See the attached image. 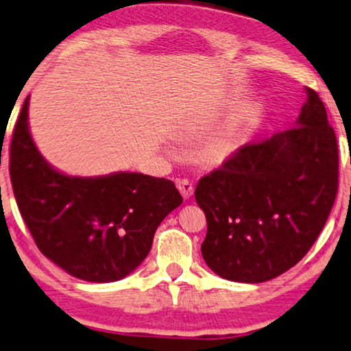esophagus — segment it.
<instances>
[{"mask_svg": "<svg viewBox=\"0 0 351 351\" xmlns=\"http://www.w3.org/2000/svg\"><path fill=\"white\" fill-rule=\"evenodd\" d=\"M176 186H178L180 193L183 194V197H184V199H188V197L193 196V193H194V186H193V183H191L189 180H180L178 183H176Z\"/></svg>", "mask_w": 351, "mask_h": 351, "instance_id": "1", "label": "esophagus"}]
</instances>
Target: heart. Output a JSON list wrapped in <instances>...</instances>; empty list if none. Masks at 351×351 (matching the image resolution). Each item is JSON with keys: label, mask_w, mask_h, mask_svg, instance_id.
I'll return each instance as SVG.
<instances>
[{"label": "heart", "mask_w": 351, "mask_h": 351, "mask_svg": "<svg viewBox=\"0 0 351 351\" xmlns=\"http://www.w3.org/2000/svg\"><path fill=\"white\" fill-rule=\"evenodd\" d=\"M230 150V145L227 141H217L215 144H212L210 147V154L214 155V157H223V155H227V152Z\"/></svg>", "instance_id": "1"}]
</instances>
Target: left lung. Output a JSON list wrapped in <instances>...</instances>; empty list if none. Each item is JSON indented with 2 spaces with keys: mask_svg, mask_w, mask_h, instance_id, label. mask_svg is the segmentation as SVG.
<instances>
[{
  "mask_svg": "<svg viewBox=\"0 0 351 351\" xmlns=\"http://www.w3.org/2000/svg\"><path fill=\"white\" fill-rule=\"evenodd\" d=\"M339 189V147L317 92L295 126L241 145L202 176L196 202L207 219L206 264L232 282L261 283L303 259Z\"/></svg>",
  "mask_w": 351,
  "mask_h": 351,
  "instance_id": "left-lung-1",
  "label": "left lung"
}]
</instances>
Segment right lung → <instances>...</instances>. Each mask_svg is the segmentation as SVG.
I'll list each match as a JSON object with an SVG mask.
<instances>
[{
  "mask_svg": "<svg viewBox=\"0 0 351 351\" xmlns=\"http://www.w3.org/2000/svg\"><path fill=\"white\" fill-rule=\"evenodd\" d=\"M29 97L10 145V175L35 245L61 269L87 282H114L149 254L160 221L183 202L175 183L119 171L76 178L56 171L35 147Z\"/></svg>",
  "mask_w": 351,
  "mask_h": 351,
  "instance_id": "1",
  "label": "right lung"
}]
</instances>
